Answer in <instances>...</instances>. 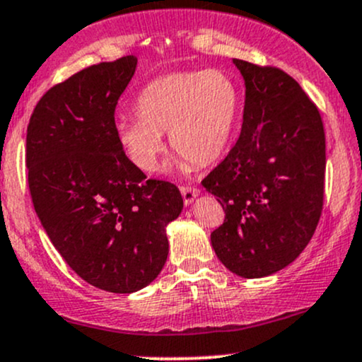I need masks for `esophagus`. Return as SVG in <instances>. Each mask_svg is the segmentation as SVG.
Returning a JSON list of instances; mask_svg holds the SVG:
<instances>
[{
	"label": "esophagus",
	"instance_id": "34e87169",
	"mask_svg": "<svg viewBox=\"0 0 362 362\" xmlns=\"http://www.w3.org/2000/svg\"><path fill=\"white\" fill-rule=\"evenodd\" d=\"M180 192H182V197H184L185 204H192L194 199L199 196V189L194 187V185H182Z\"/></svg>",
	"mask_w": 362,
	"mask_h": 362
}]
</instances>
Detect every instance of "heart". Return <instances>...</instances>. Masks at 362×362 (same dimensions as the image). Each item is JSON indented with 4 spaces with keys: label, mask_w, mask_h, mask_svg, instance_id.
I'll list each match as a JSON object with an SVG mask.
<instances>
[{
    "label": "heart",
    "mask_w": 362,
    "mask_h": 362,
    "mask_svg": "<svg viewBox=\"0 0 362 362\" xmlns=\"http://www.w3.org/2000/svg\"><path fill=\"white\" fill-rule=\"evenodd\" d=\"M137 120L117 123V141L141 172L158 168L163 134L170 146L197 166L225 153L240 113V93L218 69L173 71L154 78L137 94Z\"/></svg>",
    "instance_id": "obj_1"
}]
</instances>
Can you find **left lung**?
<instances>
[{
  "instance_id": "left-lung-1",
  "label": "left lung",
  "mask_w": 362,
  "mask_h": 362,
  "mask_svg": "<svg viewBox=\"0 0 362 362\" xmlns=\"http://www.w3.org/2000/svg\"><path fill=\"white\" fill-rule=\"evenodd\" d=\"M245 82L237 144L202 180L223 206L218 259L261 278L288 266L315 233L325 196V129L303 87L276 66L233 59Z\"/></svg>"
}]
</instances>
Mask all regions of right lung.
I'll use <instances>...</instances> for the list:
<instances>
[{"mask_svg": "<svg viewBox=\"0 0 362 362\" xmlns=\"http://www.w3.org/2000/svg\"><path fill=\"white\" fill-rule=\"evenodd\" d=\"M136 57L87 66L51 87L27 127L35 213L66 264L101 291L132 293L168 257L166 225L184 208L180 190L146 178L117 141L115 108Z\"/></svg>", "mask_w": 362, "mask_h": 362, "instance_id": "right-lung-1", "label": "right lung"}]
</instances>
